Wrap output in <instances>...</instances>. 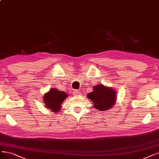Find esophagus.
<instances>
[{"instance_id": "obj_1", "label": "esophagus", "mask_w": 159, "mask_h": 159, "mask_svg": "<svg viewBox=\"0 0 159 159\" xmlns=\"http://www.w3.org/2000/svg\"><path fill=\"white\" fill-rule=\"evenodd\" d=\"M74 94L75 95H80L81 93H80V92L79 91H78V90H74Z\"/></svg>"}]
</instances>
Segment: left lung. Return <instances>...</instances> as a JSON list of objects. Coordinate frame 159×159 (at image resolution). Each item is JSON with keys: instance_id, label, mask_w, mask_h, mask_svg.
<instances>
[{"instance_id": "1", "label": "left lung", "mask_w": 159, "mask_h": 159, "mask_svg": "<svg viewBox=\"0 0 159 159\" xmlns=\"http://www.w3.org/2000/svg\"><path fill=\"white\" fill-rule=\"evenodd\" d=\"M87 97L93 101L95 108L103 111L115 104L116 93L111 88L98 85L93 87V92L88 93Z\"/></svg>"}]
</instances>
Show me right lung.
<instances>
[{
  "label": "right lung",
  "mask_w": 159,
  "mask_h": 159,
  "mask_svg": "<svg viewBox=\"0 0 159 159\" xmlns=\"http://www.w3.org/2000/svg\"><path fill=\"white\" fill-rule=\"evenodd\" d=\"M68 97L65 92L58 91L57 89H52L43 96V101L46 106L53 112H57L61 109V104Z\"/></svg>",
  "instance_id": "1"
}]
</instances>
